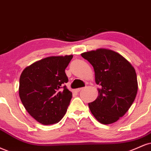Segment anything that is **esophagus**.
I'll return each instance as SVG.
<instances>
[{"label":"esophagus","mask_w":151,"mask_h":151,"mask_svg":"<svg viewBox=\"0 0 151 151\" xmlns=\"http://www.w3.org/2000/svg\"><path fill=\"white\" fill-rule=\"evenodd\" d=\"M83 89V88H77V89H76V91L77 92H79L80 91H81Z\"/></svg>","instance_id":"obj_1"}]
</instances>
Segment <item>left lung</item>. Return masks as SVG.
<instances>
[{"instance_id": "obj_1", "label": "left lung", "mask_w": 151, "mask_h": 151, "mask_svg": "<svg viewBox=\"0 0 151 151\" xmlns=\"http://www.w3.org/2000/svg\"><path fill=\"white\" fill-rule=\"evenodd\" d=\"M93 66L95 81L101 88L88 107L100 123L117 122L128 111L138 91L137 77L132 64L117 52L99 48L81 54Z\"/></svg>"}]
</instances>
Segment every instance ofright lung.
Listing matches in <instances>:
<instances>
[{
	"instance_id": "1",
	"label": "right lung",
	"mask_w": 151,
	"mask_h": 151,
	"mask_svg": "<svg viewBox=\"0 0 151 151\" xmlns=\"http://www.w3.org/2000/svg\"><path fill=\"white\" fill-rule=\"evenodd\" d=\"M73 55L50 56L27 67L19 78V95L25 109L44 125L58 123L64 117L72 93L65 83L66 69Z\"/></svg>"
}]
</instances>
